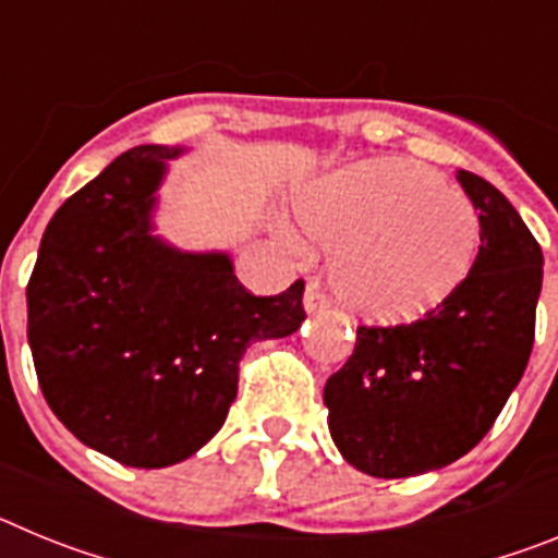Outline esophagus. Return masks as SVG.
Masks as SVG:
<instances>
[{
  "mask_svg": "<svg viewBox=\"0 0 558 558\" xmlns=\"http://www.w3.org/2000/svg\"><path fill=\"white\" fill-rule=\"evenodd\" d=\"M324 307H327V295L315 288V284H307V290H304V310H307V313H318V310Z\"/></svg>",
  "mask_w": 558,
  "mask_h": 558,
  "instance_id": "1",
  "label": "esophagus"
}]
</instances>
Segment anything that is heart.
<instances>
[{"label": "heart", "instance_id": "b5f03b06", "mask_svg": "<svg viewBox=\"0 0 558 558\" xmlns=\"http://www.w3.org/2000/svg\"><path fill=\"white\" fill-rule=\"evenodd\" d=\"M295 218L332 251L340 302L374 324H408L441 307L466 282L481 245L472 201L411 161L324 175L295 201Z\"/></svg>", "mask_w": 558, "mask_h": 558}]
</instances>
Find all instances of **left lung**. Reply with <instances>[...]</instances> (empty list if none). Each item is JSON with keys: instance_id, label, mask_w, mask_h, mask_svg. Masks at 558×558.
Returning a JSON list of instances; mask_svg holds the SVG:
<instances>
[{"instance_id": "1", "label": "left lung", "mask_w": 558, "mask_h": 558, "mask_svg": "<svg viewBox=\"0 0 558 558\" xmlns=\"http://www.w3.org/2000/svg\"><path fill=\"white\" fill-rule=\"evenodd\" d=\"M456 179L481 220L466 282L422 322L360 327L324 386L335 447L372 477L425 475L466 456L529 366L542 248L500 190L466 170Z\"/></svg>"}]
</instances>
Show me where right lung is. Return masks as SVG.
Instances as JSON below:
<instances>
[{"label":"right lung","instance_id":"add662e5","mask_svg":"<svg viewBox=\"0 0 558 558\" xmlns=\"http://www.w3.org/2000/svg\"><path fill=\"white\" fill-rule=\"evenodd\" d=\"M186 147L122 153L52 215L27 284L38 386L69 433L125 466L186 461L223 427L256 340L304 322V282L251 295L226 251L156 234L159 186Z\"/></svg>","mask_w":558,"mask_h":558}]
</instances>
